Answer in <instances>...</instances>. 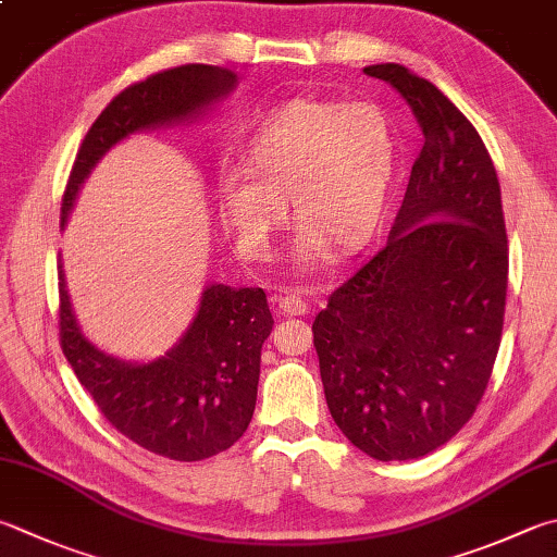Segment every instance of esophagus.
I'll return each mask as SVG.
<instances>
[{"instance_id": "esophagus-1", "label": "esophagus", "mask_w": 557, "mask_h": 557, "mask_svg": "<svg viewBox=\"0 0 557 557\" xmlns=\"http://www.w3.org/2000/svg\"><path fill=\"white\" fill-rule=\"evenodd\" d=\"M271 302H274L281 314H308V302L298 288H278L274 296H271Z\"/></svg>"}]
</instances>
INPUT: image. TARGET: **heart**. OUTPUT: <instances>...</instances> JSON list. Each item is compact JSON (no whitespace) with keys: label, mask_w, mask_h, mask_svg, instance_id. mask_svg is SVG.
Segmentation results:
<instances>
[{"label":"heart","mask_w":557,"mask_h":557,"mask_svg":"<svg viewBox=\"0 0 557 557\" xmlns=\"http://www.w3.org/2000/svg\"><path fill=\"white\" fill-rule=\"evenodd\" d=\"M395 133L373 101L290 99L271 111L247 148V166L218 180V206L235 243L264 261L288 218H300L296 255L322 257L330 239L351 245L373 227L393 172Z\"/></svg>","instance_id":"b5f03b06"}]
</instances>
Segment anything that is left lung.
Wrapping results in <instances>:
<instances>
[{
    "instance_id": "8db88e82",
    "label": "left lung",
    "mask_w": 557,
    "mask_h": 557,
    "mask_svg": "<svg viewBox=\"0 0 557 557\" xmlns=\"http://www.w3.org/2000/svg\"><path fill=\"white\" fill-rule=\"evenodd\" d=\"M424 135L387 245L312 322L324 397L375 460L444 446L478 409L505 324L509 247L495 164L463 113L403 65L363 67Z\"/></svg>"
}]
</instances>
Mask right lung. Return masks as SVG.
<instances>
[{"instance_id": "add662e5", "label": "right lung", "mask_w": 557, "mask_h": 557, "mask_svg": "<svg viewBox=\"0 0 557 557\" xmlns=\"http://www.w3.org/2000/svg\"><path fill=\"white\" fill-rule=\"evenodd\" d=\"M237 77L215 65H182L131 84L113 97L72 164L62 196V223L79 186L103 154L131 133L162 128L201 115L235 89ZM60 278V346L101 414L113 429L150 454L203 460L233 446L247 432L257 405L261 344L274 327L261 288L206 286L180 337L160 356L101 344L82 332Z\"/></svg>"}]
</instances>
